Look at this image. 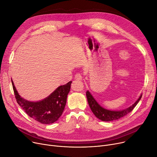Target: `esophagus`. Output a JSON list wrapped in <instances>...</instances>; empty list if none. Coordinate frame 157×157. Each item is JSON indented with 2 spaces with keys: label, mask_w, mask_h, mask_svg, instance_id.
Segmentation results:
<instances>
[{
  "label": "esophagus",
  "mask_w": 157,
  "mask_h": 157,
  "mask_svg": "<svg viewBox=\"0 0 157 157\" xmlns=\"http://www.w3.org/2000/svg\"><path fill=\"white\" fill-rule=\"evenodd\" d=\"M75 79L77 80H82V75L80 73H76L75 75Z\"/></svg>",
  "instance_id": "1"
}]
</instances>
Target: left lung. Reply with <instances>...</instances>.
<instances>
[{"label": "left lung", "instance_id": "obj_1", "mask_svg": "<svg viewBox=\"0 0 157 157\" xmlns=\"http://www.w3.org/2000/svg\"><path fill=\"white\" fill-rule=\"evenodd\" d=\"M86 96L89 105L90 107L94 116L103 121H111L114 120H117V119H120L121 117H123L124 116L127 115L128 113H130L137 105V104L141 98L142 95L140 96L139 99L134 103L131 107L120 111L109 110L103 108L98 103H97V101L94 100L91 93L89 92V91L86 92Z\"/></svg>", "mask_w": 157, "mask_h": 157}]
</instances>
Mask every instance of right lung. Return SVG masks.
Listing matches in <instances>:
<instances>
[{
    "instance_id": "obj_1",
    "label": "right lung",
    "mask_w": 157,
    "mask_h": 157,
    "mask_svg": "<svg viewBox=\"0 0 157 157\" xmlns=\"http://www.w3.org/2000/svg\"><path fill=\"white\" fill-rule=\"evenodd\" d=\"M11 82L18 104L29 117L43 124H51L57 121L62 115L67 96L70 91L71 81L58 87L47 98L37 102L29 101L22 98L16 90L13 81Z\"/></svg>"
}]
</instances>
